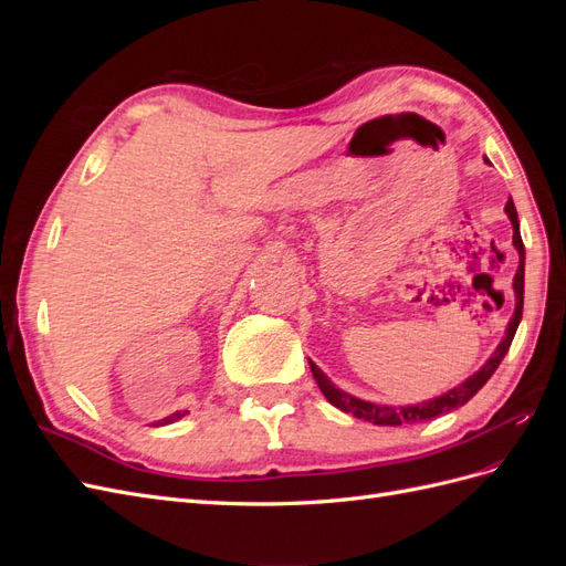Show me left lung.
I'll return each mask as SVG.
<instances>
[{"instance_id": "obj_1", "label": "left lung", "mask_w": 566, "mask_h": 566, "mask_svg": "<svg viewBox=\"0 0 566 566\" xmlns=\"http://www.w3.org/2000/svg\"><path fill=\"white\" fill-rule=\"evenodd\" d=\"M505 212L512 221V245L517 248V254H520V269L515 273V281H512V287H515V314H512V318L507 323L505 337L501 339V345L495 347V352H493L489 361L482 368H479L474 375H470L465 382H460L458 387L449 389L447 394H441V397H434L430 401H422V403H416V406H399V408L397 406L370 403V401L354 397V394L337 389L331 382L328 375H325L314 361H310L314 380H316L318 389L323 391L325 399H328L335 408L345 410V413H352L354 418H361V420L373 422V424H403V422L432 420L441 413H449V410L465 406L474 397V394L489 382V378L495 373V368L501 366L503 356L507 354V349L512 345V337H515V333H517V325L522 321V310H524V243H522V235H520V219H517V210H515V202H512V198L505 205Z\"/></svg>"}]
</instances>
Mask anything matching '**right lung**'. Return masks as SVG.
Wrapping results in <instances>:
<instances>
[{
	"label": "right lung",
	"instance_id": "add662e5",
	"mask_svg": "<svg viewBox=\"0 0 566 566\" xmlns=\"http://www.w3.org/2000/svg\"><path fill=\"white\" fill-rule=\"evenodd\" d=\"M186 413H188V410H177V413H172V416H167V418L158 420L156 424H169V422H177V420H181Z\"/></svg>",
	"mask_w": 566,
	"mask_h": 566
}]
</instances>
